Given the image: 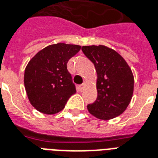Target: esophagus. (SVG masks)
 <instances>
[{"label":"esophagus","instance_id":"esophagus-1","mask_svg":"<svg viewBox=\"0 0 158 158\" xmlns=\"http://www.w3.org/2000/svg\"><path fill=\"white\" fill-rule=\"evenodd\" d=\"M85 86H86V83H85V82L83 83L82 85H79V89H80V90H81V91L84 90V89L85 88Z\"/></svg>","mask_w":158,"mask_h":158}]
</instances>
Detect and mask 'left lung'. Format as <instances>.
Returning <instances> with one entry per match:
<instances>
[{"instance_id":"8db88e82","label":"left lung","mask_w":158,"mask_h":158,"mask_svg":"<svg viewBox=\"0 0 158 158\" xmlns=\"http://www.w3.org/2000/svg\"><path fill=\"white\" fill-rule=\"evenodd\" d=\"M85 55L97 73L96 100L87 106L89 112L107 121L121 115L131 100L134 76L126 60L116 51L104 45L83 46Z\"/></svg>"}]
</instances>
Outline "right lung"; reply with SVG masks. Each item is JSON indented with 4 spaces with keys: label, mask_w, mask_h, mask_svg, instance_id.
<instances>
[{
    "label": "right lung",
    "mask_w": 158,
    "mask_h": 158,
    "mask_svg": "<svg viewBox=\"0 0 158 158\" xmlns=\"http://www.w3.org/2000/svg\"><path fill=\"white\" fill-rule=\"evenodd\" d=\"M79 45L59 43L44 48L31 58L24 73V85L31 105L38 111L53 115L61 111L75 85L67 69Z\"/></svg>",
    "instance_id": "obj_1"
}]
</instances>
